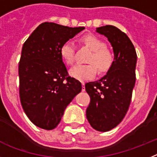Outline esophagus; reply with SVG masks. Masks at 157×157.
<instances>
[{
  "mask_svg": "<svg viewBox=\"0 0 157 157\" xmlns=\"http://www.w3.org/2000/svg\"><path fill=\"white\" fill-rule=\"evenodd\" d=\"M81 84H82V92H84V91H85V86H84V83L82 82Z\"/></svg>",
  "mask_w": 157,
  "mask_h": 157,
  "instance_id": "34e87169",
  "label": "esophagus"
}]
</instances>
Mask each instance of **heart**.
Wrapping results in <instances>:
<instances>
[{"instance_id": "1", "label": "heart", "mask_w": 157, "mask_h": 157, "mask_svg": "<svg viewBox=\"0 0 157 157\" xmlns=\"http://www.w3.org/2000/svg\"><path fill=\"white\" fill-rule=\"evenodd\" d=\"M84 44L92 50L88 62L90 64H78L71 68L69 75L79 80H87L93 78L98 70L100 73L107 72L112 65L113 55L111 51L105 47V43L101 39L93 35H84L81 39ZM60 55L68 65H73L76 59L75 44L72 40L63 43L60 48Z\"/></svg>"}]
</instances>
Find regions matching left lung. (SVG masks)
<instances>
[{
	"label": "left lung",
	"instance_id": "left-lung-1",
	"mask_svg": "<svg viewBox=\"0 0 157 157\" xmlns=\"http://www.w3.org/2000/svg\"><path fill=\"white\" fill-rule=\"evenodd\" d=\"M96 32L110 42L114 61L104 77L85 84L91 98L86 116L93 129L107 132L122 122L129 107L136 80L137 54L129 37L116 27L103 26L96 28Z\"/></svg>",
	"mask_w": 157,
	"mask_h": 157
}]
</instances>
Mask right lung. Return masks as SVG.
<instances>
[{
  "mask_svg": "<svg viewBox=\"0 0 157 157\" xmlns=\"http://www.w3.org/2000/svg\"><path fill=\"white\" fill-rule=\"evenodd\" d=\"M84 29L46 22L23 45L19 64L20 102L38 127L54 129L66 107L81 92L79 80L68 77L60 48Z\"/></svg>",
  "mask_w": 157,
  "mask_h": 157,
  "instance_id": "right-lung-1",
  "label": "right lung"
}]
</instances>
